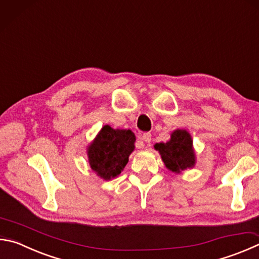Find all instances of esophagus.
Here are the masks:
<instances>
[{
  "label": "esophagus",
  "mask_w": 259,
  "mask_h": 259,
  "mask_svg": "<svg viewBox=\"0 0 259 259\" xmlns=\"http://www.w3.org/2000/svg\"><path fill=\"white\" fill-rule=\"evenodd\" d=\"M142 140H143V142H145V143H149L150 140H152V135H150L149 133H145V134H143V136H142Z\"/></svg>",
  "instance_id": "esophagus-1"
}]
</instances>
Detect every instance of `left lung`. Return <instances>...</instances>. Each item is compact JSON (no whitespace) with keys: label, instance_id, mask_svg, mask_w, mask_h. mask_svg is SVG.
<instances>
[{"label":"left lung","instance_id":"left-lung-1","mask_svg":"<svg viewBox=\"0 0 259 259\" xmlns=\"http://www.w3.org/2000/svg\"><path fill=\"white\" fill-rule=\"evenodd\" d=\"M154 148L158 150L162 161L172 172L181 173L195 166L196 155L192 148L191 136L187 130H175L168 142L155 144Z\"/></svg>","mask_w":259,"mask_h":259}]
</instances>
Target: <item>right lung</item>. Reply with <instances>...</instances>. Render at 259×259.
I'll return each instance as SVG.
<instances>
[{
  "mask_svg": "<svg viewBox=\"0 0 259 259\" xmlns=\"http://www.w3.org/2000/svg\"><path fill=\"white\" fill-rule=\"evenodd\" d=\"M135 142V134L131 130L104 125L87 148L92 170L106 181L117 177L134 152Z\"/></svg>",
  "mask_w": 259,
  "mask_h": 259,
  "instance_id": "add662e5",
  "label": "right lung"
}]
</instances>
